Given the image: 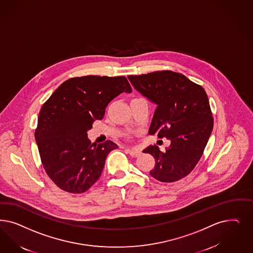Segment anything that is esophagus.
Returning a JSON list of instances; mask_svg holds the SVG:
<instances>
[{
    "instance_id": "obj_1",
    "label": "esophagus",
    "mask_w": 253,
    "mask_h": 253,
    "mask_svg": "<svg viewBox=\"0 0 253 253\" xmlns=\"http://www.w3.org/2000/svg\"><path fill=\"white\" fill-rule=\"evenodd\" d=\"M126 152L127 153V154H129L131 156H133V157H138L139 155H141V153H140V151L139 150H136V149H126Z\"/></svg>"
}]
</instances>
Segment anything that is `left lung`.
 Segmentation results:
<instances>
[{"instance_id": "obj_1", "label": "left lung", "mask_w": 253, "mask_h": 253, "mask_svg": "<svg viewBox=\"0 0 253 253\" xmlns=\"http://www.w3.org/2000/svg\"><path fill=\"white\" fill-rule=\"evenodd\" d=\"M127 78L135 89L157 106L149 134L170 140L165 152L156 145L143 150L155 157L150 175L162 182L182 179L198 163L213 129L206 91L183 74L170 71Z\"/></svg>"}]
</instances>
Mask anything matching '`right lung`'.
Returning <instances> with one entry per match:
<instances>
[{"instance_id": "right-lung-1", "label": "right lung", "mask_w": 253, "mask_h": 253, "mask_svg": "<svg viewBox=\"0 0 253 253\" xmlns=\"http://www.w3.org/2000/svg\"><path fill=\"white\" fill-rule=\"evenodd\" d=\"M131 91L124 76L75 77L42 105L35 139L43 169L57 187L81 194L98 180L109 153L118 146L112 140L91 144L87 131L103 118L114 98Z\"/></svg>"}]
</instances>
